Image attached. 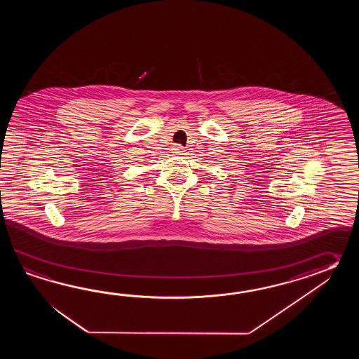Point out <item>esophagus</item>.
Returning a JSON list of instances; mask_svg holds the SVG:
<instances>
[{"label": "esophagus", "mask_w": 359, "mask_h": 359, "mask_svg": "<svg viewBox=\"0 0 359 359\" xmlns=\"http://www.w3.org/2000/svg\"><path fill=\"white\" fill-rule=\"evenodd\" d=\"M172 151H173V154H176V155H181L184 151V149L181 145H175L173 149H172Z\"/></svg>", "instance_id": "esophagus-1"}]
</instances>
